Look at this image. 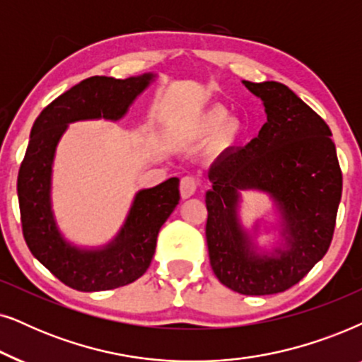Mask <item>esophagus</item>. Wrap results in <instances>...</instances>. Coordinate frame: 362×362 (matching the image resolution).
Listing matches in <instances>:
<instances>
[{"mask_svg":"<svg viewBox=\"0 0 362 362\" xmlns=\"http://www.w3.org/2000/svg\"><path fill=\"white\" fill-rule=\"evenodd\" d=\"M197 189H199V180H197L195 177L192 175H187L180 180V195L182 199H189V197H192L197 192Z\"/></svg>","mask_w":362,"mask_h":362,"instance_id":"obj_1","label":"esophagus"}]
</instances>
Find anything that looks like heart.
Wrapping results in <instances>:
<instances>
[{"instance_id": "obj_1", "label": "heart", "mask_w": 362, "mask_h": 362, "mask_svg": "<svg viewBox=\"0 0 362 362\" xmlns=\"http://www.w3.org/2000/svg\"><path fill=\"white\" fill-rule=\"evenodd\" d=\"M226 122H228V112H226V109L215 105V107L206 109L204 114H200L199 117L187 125V136L205 137L223 129V137L231 139L235 136V132H237V125H235V122L227 124ZM225 123L226 126L224 125Z\"/></svg>"}]
</instances>
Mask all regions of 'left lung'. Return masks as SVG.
Returning <instances> with one entry per match:
<instances>
[{
  "label": "left lung",
  "mask_w": 362,
  "mask_h": 362,
  "mask_svg": "<svg viewBox=\"0 0 362 362\" xmlns=\"http://www.w3.org/2000/svg\"><path fill=\"white\" fill-rule=\"evenodd\" d=\"M243 84L262 99L267 122L248 146L226 148L211 163L206 245L221 285L240 295H274L296 285L326 255L343 173L327 124L288 86ZM243 189L268 193L277 205L282 242L273 252L258 254L239 221Z\"/></svg>",
  "instance_id": "obj_1"
}]
</instances>
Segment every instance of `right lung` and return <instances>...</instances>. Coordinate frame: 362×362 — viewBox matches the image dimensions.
<instances>
[{"label":"right lung","mask_w":362,"mask_h":362,"mask_svg":"<svg viewBox=\"0 0 362 362\" xmlns=\"http://www.w3.org/2000/svg\"><path fill=\"white\" fill-rule=\"evenodd\" d=\"M156 74L114 79L94 76L52 100L37 115L18 173V200L23 235L33 257L57 279L77 291H104L125 286L151 267L160 226L180 200L178 178L139 190L127 218L112 242L81 248L62 237L51 202L52 163L67 125L77 120H119Z\"/></svg>","instance_id":"right-lung-1"}]
</instances>
